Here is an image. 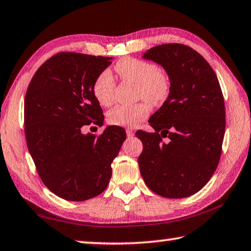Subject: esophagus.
I'll list each match as a JSON object with an SVG mask.
<instances>
[{"mask_svg":"<svg viewBox=\"0 0 251 251\" xmlns=\"http://www.w3.org/2000/svg\"><path fill=\"white\" fill-rule=\"evenodd\" d=\"M126 134H127V136H128V137H133V136H134V130L131 129V128H127L126 129Z\"/></svg>","mask_w":251,"mask_h":251,"instance_id":"esophagus-1","label":"esophagus"}]
</instances>
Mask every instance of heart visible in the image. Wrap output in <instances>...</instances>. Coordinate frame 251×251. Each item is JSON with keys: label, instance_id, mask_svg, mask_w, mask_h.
<instances>
[{"label": "heart", "instance_id": "b5f03b06", "mask_svg": "<svg viewBox=\"0 0 251 251\" xmlns=\"http://www.w3.org/2000/svg\"><path fill=\"white\" fill-rule=\"evenodd\" d=\"M115 71L126 82L136 84V94L154 105L161 104L171 91L168 76L159 71L154 63L126 57L118 61ZM115 82L108 71L97 76L93 84V94L100 105L109 106L114 100ZM151 108L145 101L134 105H117L108 113V122L113 125L134 127L150 115Z\"/></svg>", "mask_w": 251, "mask_h": 251}]
</instances>
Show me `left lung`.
<instances>
[{"label": "left lung", "instance_id": "left-lung-1", "mask_svg": "<svg viewBox=\"0 0 251 251\" xmlns=\"http://www.w3.org/2000/svg\"><path fill=\"white\" fill-rule=\"evenodd\" d=\"M143 58L163 67L171 91L148 121L154 131L136 133L143 143L141 175L159 196H192L214 175L222 155L226 121L218 78L206 59L184 44L157 45Z\"/></svg>", "mask_w": 251, "mask_h": 251}]
</instances>
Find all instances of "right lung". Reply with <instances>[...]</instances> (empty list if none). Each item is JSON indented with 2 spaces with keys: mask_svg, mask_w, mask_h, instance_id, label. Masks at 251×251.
<instances>
[{
  "mask_svg": "<svg viewBox=\"0 0 251 251\" xmlns=\"http://www.w3.org/2000/svg\"><path fill=\"white\" fill-rule=\"evenodd\" d=\"M113 57L58 53L42 65L27 87L24 125L27 148L45 186L56 196L83 201L104 192L112 163L126 139L120 126L83 134L84 125H103L93 84Z\"/></svg>",
  "mask_w": 251,
  "mask_h": 251,
  "instance_id": "1",
  "label": "right lung"
}]
</instances>
